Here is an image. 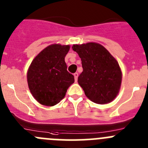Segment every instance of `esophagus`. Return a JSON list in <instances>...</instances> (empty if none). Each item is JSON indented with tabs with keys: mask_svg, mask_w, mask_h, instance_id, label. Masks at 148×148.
<instances>
[{
	"mask_svg": "<svg viewBox=\"0 0 148 148\" xmlns=\"http://www.w3.org/2000/svg\"><path fill=\"white\" fill-rule=\"evenodd\" d=\"M74 79H75V82H77V78H78V73H74Z\"/></svg>",
	"mask_w": 148,
	"mask_h": 148,
	"instance_id": "esophagus-1",
	"label": "esophagus"
}]
</instances>
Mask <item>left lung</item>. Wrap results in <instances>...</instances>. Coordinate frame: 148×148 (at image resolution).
<instances>
[{
    "label": "left lung",
    "mask_w": 148,
    "mask_h": 148,
    "mask_svg": "<svg viewBox=\"0 0 148 148\" xmlns=\"http://www.w3.org/2000/svg\"><path fill=\"white\" fill-rule=\"evenodd\" d=\"M72 49L82 61L83 71L77 81L86 97L97 104L114 100L122 82V71L115 58L96 42L73 45Z\"/></svg>",
    "instance_id": "1"
}]
</instances>
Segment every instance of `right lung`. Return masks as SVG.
Masks as SVG:
<instances>
[{
	"instance_id": "right-lung-1",
	"label": "right lung",
	"mask_w": 148,
	"mask_h": 148,
	"mask_svg": "<svg viewBox=\"0 0 148 148\" xmlns=\"http://www.w3.org/2000/svg\"><path fill=\"white\" fill-rule=\"evenodd\" d=\"M70 46H49L36 56L29 66L27 81L34 99L43 106H53L60 102L74 77L67 71L65 57Z\"/></svg>"
}]
</instances>
